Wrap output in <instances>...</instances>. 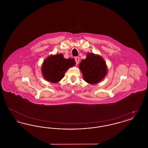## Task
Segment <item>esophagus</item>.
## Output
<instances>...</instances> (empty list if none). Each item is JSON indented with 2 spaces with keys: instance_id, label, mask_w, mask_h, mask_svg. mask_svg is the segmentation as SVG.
<instances>
[{
  "instance_id": "34e87169",
  "label": "esophagus",
  "mask_w": 148,
  "mask_h": 148,
  "mask_svg": "<svg viewBox=\"0 0 148 148\" xmlns=\"http://www.w3.org/2000/svg\"><path fill=\"white\" fill-rule=\"evenodd\" d=\"M79 60H80V59H79V58L78 56L75 57V62H76V64H78V63H79Z\"/></svg>"
}]
</instances>
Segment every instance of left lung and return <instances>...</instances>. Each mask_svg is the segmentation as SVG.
Returning a JSON list of instances; mask_svg holds the SVG:
<instances>
[{"instance_id":"left-lung-1","label":"left lung","mask_w":148,"mask_h":148,"mask_svg":"<svg viewBox=\"0 0 148 148\" xmlns=\"http://www.w3.org/2000/svg\"><path fill=\"white\" fill-rule=\"evenodd\" d=\"M85 81L90 84H96L103 80L108 73V68L104 59L98 54L89 53L85 59L79 65Z\"/></svg>"}]
</instances>
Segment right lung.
Masks as SVG:
<instances>
[{
  "mask_svg": "<svg viewBox=\"0 0 148 148\" xmlns=\"http://www.w3.org/2000/svg\"><path fill=\"white\" fill-rule=\"evenodd\" d=\"M75 64L74 59H65L62 54L50 55L42 63V75L47 81L56 83L63 78L65 71Z\"/></svg>",
  "mask_w": 148,
  "mask_h": 148,
  "instance_id": "add662e5",
  "label": "right lung"
}]
</instances>
